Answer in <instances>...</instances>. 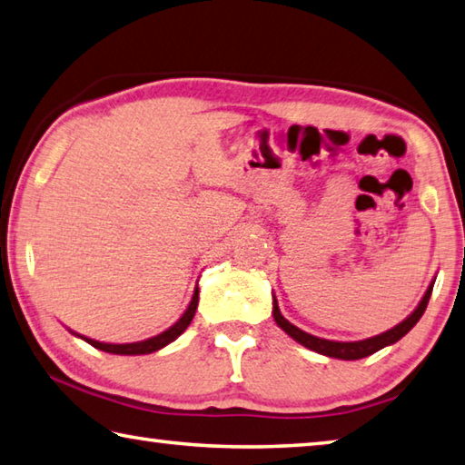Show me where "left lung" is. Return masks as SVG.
Instances as JSON below:
<instances>
[{"mask_svg":"<svg viewBox=\"0 0 465 465\" xmlns=\"http://www.w3.org/2000/svg\"><path fill=\"white\" fill-rule=\"evenodd\" d=\"M433 284H429L427 292L423 294V299H420V302L417 305V309L412 311V313L402 321V323H399L392 329H388V331L380 333V335H374V337H368V340H361V341H331V340H321V337H315L311 335L307 331H302V329H299L297 325H292L291 321H286L281 313V309H278V302H276V297H274V302H272V315H274V321L276 325L282 329L284 333H289L294 341H299L301 345H305V348L313 350L317 353H321V356H329V358H337V360H360V358H368L372 356V353H376L378 350L386 348V345H392L401 340V337L407 335L412 327L417 325V321L423 317L425 309H427V302L429 299H431V291H433Z\"/></svg>","mask_w":465,"mask_h":465,"instance_id":"8db88e82","label":"left lung"}]
</instances>
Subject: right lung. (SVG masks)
<instances>
[{
	"label": "right lung",
	"mask_w": 465,
	"mask_h": 465,
	"mask_svg": "<svg viewBox=\"0 0 465 465\" xmlns=\"http://www.w3.org/2000/svg\"><path fill=\"white\" fill-rule=\"evenodd\" d=\"M197 305H199V289H195V292H193V299L189 302L187 311H184L183 317L176 321L173 327H168L166 331L158 333L154 337H150V340H144V341H136V343H104V341L89 340V337H83L79 333H74V335L81 337V340H85L87 343L93 345V348H97L101 351L117 353V356H142V353H152V351H156V350H163L164 345L174 341L176 337H179L184 331V329L189 327L193 317H195Z\"/></svg>",
	"instance_id": "add662e5"
}]
</instances>
